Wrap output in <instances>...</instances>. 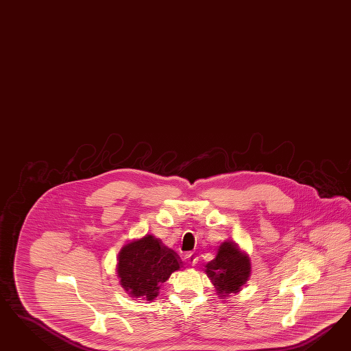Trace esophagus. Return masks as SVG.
<instances>
[{"mask_svg": "<svg viewBox=\"0 0 351 351\" xmlns=\"http://www.w3.org/2000/svg\"><path fill=\"white\" fill-rule=\"evenodd\" d=\"M184 260L189 264V265H197V263H198V257L194 255V254H191V252H188L186 255L184 256Z\"/></svg>", "mask_w": 351, "mask_h": 351, "instance_id": "obj_1", "label": "esophagus"}]
</instances>
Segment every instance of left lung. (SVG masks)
Segmentation results:
<instances>
[{
	"instance_id": "left-lung-1",
	"label": "left lung",
	"mask_w": 351,
	"mask_h": 351,
	"mask_svg": "<svg viewBox=\"0 0 351 351\" xmlns=\"http://www.w3.org/2000/svg\"><path fill=\"white\" fill-rule=\"evenodd\" d=\"M220 298H228L245 287L251 276L250 256L232 241H223L216 257L204 269Z\"/></svg>"
}]
</instances>
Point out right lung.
Wrapping results in <instances>:
<instances>
[{"instance_id": "obj_1", "label": "right lung", "mask_w": 351, "mask_h": 351, "mask_svg": "<svg viewBox=\"0 0 351 351\" xmlns=\"http://www.w3.org/2000/svg\"><path fill=\"white\" fill-rule=\"evenodd\" d=\"M178 270V254L150 234L130 241L118 252L116 271L121 287L130 298L156 300L162 285Z\"/></svg>"}]
</instances>
